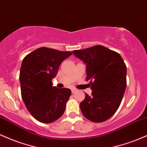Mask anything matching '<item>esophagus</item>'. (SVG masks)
<instances>
[{
  "mask_svg": "<svg viewBox=\"0 0 147 147\" xmlns=\"http://www.w3.org/2000/svg\"><path fill=\"white\" fill-rule=\"evenodd\" d=\"M77 91V88H72V93H75V92H76Z\"/></svg>",
  "mask_w": 147,
  "mask_h": 147,
  "instance_id": "34e87169",
  "label": "esophagus"
}]
</instances>
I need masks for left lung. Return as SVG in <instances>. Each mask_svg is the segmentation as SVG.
<instances>
[{
	"mask_svg": "<svg viewBox=\"0 0 147 147\" xmlns=\"http://www.w3.org/2000/svg\"><path fill=\"white\" fill-rule=\"evenodd\" d=\"M86 64V81L91 96L85 93L80 107L85 118L100 123L112 117L120 106L126 88V65L119 53L102 45L74 50Z\"/></svg>",
	"mask_w": 147,
	"mask_h": 147,
	"instance_id": "left-lung-1",
	"label": "left lung"
}]
</instances>
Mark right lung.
Wrapping results in <instances>:
<instances>
[{
	"label": "right lung",
	"mask_w": 147,
	"mask_h": 147,
	"mask_svg": "<svg viewBox=\"0 0 147 147\" xmlns=\"http://www.w3.org/2000/svg\"><path fill=\"white\" fill-rule=\"evenodd\" d=\"M72 54L40 47L23 59L19 74L22 98L30 114L41 123L55 121L65 112L70 89L52 86L51 81L62 61Z\"/></svg>",
	"instance_id": "1"
}]
</instances>
